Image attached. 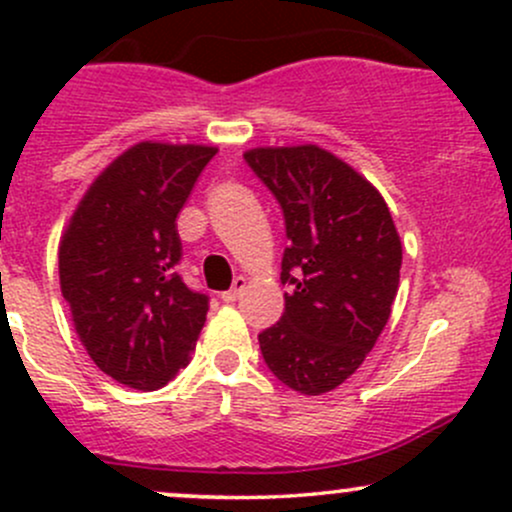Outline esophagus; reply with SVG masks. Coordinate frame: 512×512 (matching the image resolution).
Listing matches in <instances>:
<instances>
[{"mask_svg":"<svg viewBox=\"0 0 512 512\" xmlns=\"http://www.w3.org/2000/svg\"><path fill=\"white\" fill-rule=\"evenodd\" d=\"M243 291H245V279H243V276H236V279H233L231 289L221 293V301H226V303L238 301V298L243 296Z\"/></svg>","mask_w":512,"mask_h":512,"instance_id":"esophagus-1","label":"esophagus"}]
</instances>
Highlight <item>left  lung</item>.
I'll return each instance as SVG.
<instances>
[{
	"mask_svg": "<svg viewBox=\"0 0 512 512\" xmlns=\"http://www.w3.org/2000/svg\"><path fill=\"white\" fill-rule=\"evenodd\" d=\"M284 214L289 286L279 322L257 334L276 378L303 395L342 385L378 342L397 296L402 243L380 192L320 146L245 154Z\"/></svg>",
	"mask_w": 512,
	"mask_h": 512,
	"instance_id": "8db88e82",
	"label": "left lung"
}]
</instances>
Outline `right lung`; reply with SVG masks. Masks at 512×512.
Returning a JSON list of instances; mask_svg holds the SVG:
<instances>
[{"label": "right lung", "instance_id": "obj_1", "mask_svg": "<svg viewBox=\"0 0 512 512\" xmlns=\"http://www.w3.org/2000/svg\"><path fill=\"white\" fill-rule=\"evenodd\" d=\"M214 146L142 142L98 175L60 245L76 334L103 373L158 390L187 366L209 296L178 274V214Z\"/></svg>", "mask_w": 512, "mask_h": 512}]
</instances>
